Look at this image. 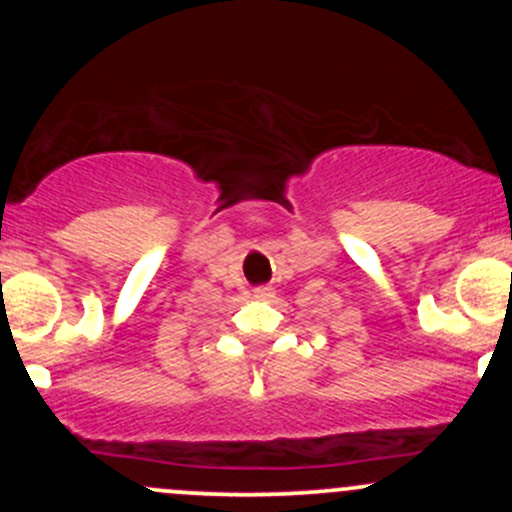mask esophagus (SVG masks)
<instances>
[{
    "instance_id": "34e87169",
    "label": "esophagus",
    "mask_w": 512,
    "mask_h": 512,
    "mask_svg": "<svg viewBox=\"0 0 512 512\" xmlns=\"http://www.w3.org/2000/svg\"><path fill=\"white\" fill-rule=\"evenodd\" d=\"M252 297H255V299H270L272 289L270 287H255V289H252Z\"/></svg>"
}]
</instances>
